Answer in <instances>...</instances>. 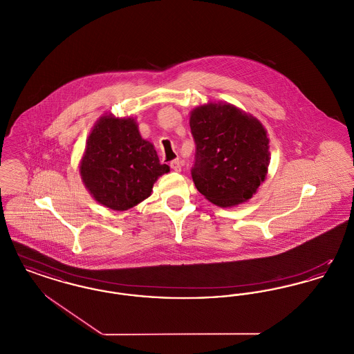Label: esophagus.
I'll use <instances>...</instances> for the list:
<instances>
[{
  "label": "esophagus",
  "mask_w": 354,
  "mask_h": 354,
  "mask_svg": "<svg viewBox=\"0 0 354 354\" xmlns=\"http://www.w3.org/2000/svg\"><path fill=\"white\" fill-rule=\"evenodd\" d=\"M182 166H183L182 160H179V159H174V160L169 162V167L174 171H176V172H179L182 169Z\"/></svg>",
  "instance_id": "esophagus-1"
}]
</instances>
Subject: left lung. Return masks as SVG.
Instances as JSON below:
<instances>
[{
  "instance_id": "obj_1",
  "label": "left lung",
  "mask_w": 354,
  "mask_h": 354,
  "mask_svg": "<svg viewBox=\"0 0 354 354\" xmlns=\"http://www.w3.org/2000/svg\"><path fill=\"white\" fill-rule=\"evenodd\" d=\"M189 127L195 142L191 175L198 191L220 207L248 201L270 163L263 124L232 104L208 103L191 113Z\"/></svg>"
}]
</instances>
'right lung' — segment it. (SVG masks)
I'll use <instances>...</instances> for the list:
<instances>
[{
    "label": "right lung",
    "instance_id": "1",
    "mask_svg": "<svg viewBox=\"0 0 354 354\" xmlns=\"http://www.w3.org/2000/svg\"><path fill=\"white\" fill-rule=\"evenodd\" d=\"M80 169L97 202L124 211L149 198L156 179L169 167L142 139L134 119L102 117L87 139Z\"/></svg>",
    "mask_w": 354,
    "mask_h": 354
}]
</instances>
